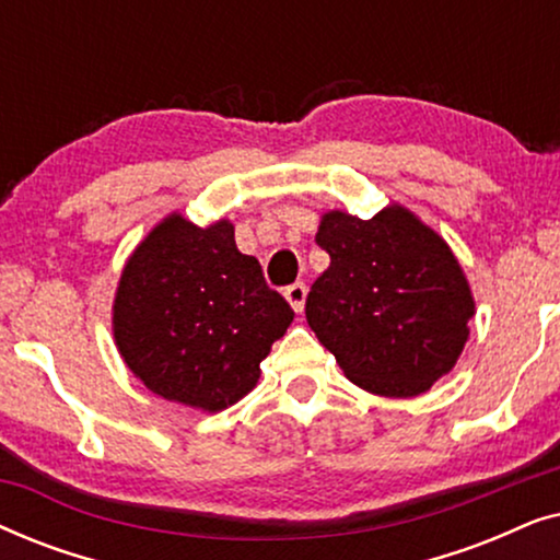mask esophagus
I'll use <instances>...</instances> for the list:
<instances>
[{"label": "esophagus", "mask_w": 560, "mask_h": 560, "mask_svg": "<svg viewBox=\"0 0 560 560\" xmlns=\"http://www.w3.org/2000/svg\"><path fill=\"white\" fill-rule=\"evenodd\" d=\"M305 295H308V288H305V282H293V285L285 288V298H288V303L293 305L295 313H303Z\"/></svg>", "instance_id": "34e87169"}]
</instances>
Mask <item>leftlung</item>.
<instances>
[{"label": "left lung", "mask_w": 560, "mask_h": 560, "mask_svg": "<svg viewBox=\"0 0 560 560\" xmlns=\"http://www.w3.org/2000/svg\"><path fill=\"white\" fill-rule=\"evenodd\" d=\"M316 244L331 265L311 285L305 318L354 385L412 397L454 370L474 298L431 226L397 203L366 221L328 211Z\"/></svg>", "instance_id": "left-lung-1"}]
</instances>
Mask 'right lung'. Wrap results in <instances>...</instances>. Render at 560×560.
<instances>
[{
    "label": "right lung",
    "instance_id": "obj_1",
    "mask_svg": "<svg viewBox=\"0 0 560 560\" xmlns=\"http://www.w3.org/2000/svg\"><path fill=\"white\" fill-rule=\"evenodd\" d=\"M293 308L242 255L226 219L160 221L127 259L114 298V341L135 377L165 400L219 412L259 380V362Z\"/></svg>",
    "mask_w": 560,
    "mask_h": 560
}]
</instances>
